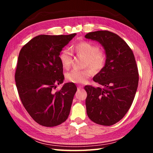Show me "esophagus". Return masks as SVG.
Instances as JSON below:
<instances>
[{
  "label": "esophagus",
  "mask_w": 153,
  "mask_h": 153,
  "mask_svg": "<svg viewBox=\"0 0 153 153\" xmlns=\"http://www.w3.org/2000/svg\"><path fill=\"white\" fill-rule=\"evenodd\" d=\"M82 88H83V86H82V85H78V86H77V90H80Z\"/></svg>",
  "instance_id": "1"
}]
</instances>
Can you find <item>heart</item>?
<instances>
[{
  "instance_id": "b5f03b06",
  "label": "heart",
  "mask_w": 153,
  "mask_h": 153,
  "mask_svg": "<svg viewBox=\"0 0 153 153\" xmlns=\"http://www.w3.org/2000/svg\"><path fill=\"white\" fill-rule=\"evenodd\" d=\"M74 49L77 55L84 58V66L89 67L82 70L72 69L66 74L68 81L76 84H82L92 76L94 74L93 71L98 72L104 68L107 56L104 52L100 50L97 45L87 41H82L76 44ZM59 58L62 67L65 69L69 68L71 61V52L63 49L59 54Z\"/></svg>"
}]
</instances>
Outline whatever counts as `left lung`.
I'll use <instances>...</instances> for the list:
<instances>
[{
	"instance_id": "left-lung-1",
	"label": "left lung",
	"mask_w": 153,
	"mask_h": 153,
	"mask_svg": "<svg viewBox=\"0 0 153 153\" xmlns=\"http://www.w3.org/2000/svg\"><path fill=\"white\" fill-rule=\"evenodd\" d=\"M85 38L101 44L107 56L104 68L93 77L102 87H84L87 115L96 123L112 126L125 116L135 97L139 80L136 59L128 44L115 33L97 31Z\"/></svg>"
}]
</instances>
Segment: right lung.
Here are the masks:
<instances>
[{
	"mask_svg": "<svg viewBox=\"0 0 153 153\" xmlns=\"http://www.w3.org/2000/svg\"><path fill=\"white\" fill-rule=\"evenodd\" d=\"M76 33L39 35L23 46L18 56L15 79L23 105L36 123L45 127L65 121L77 87L63 82V69L59 55Z\"/></svg>",
	"mask_w": 153,
	"mask_h": 153,
	"instance_id": "right-lung-1",
	"label": "right lung"
}]
</instances>
